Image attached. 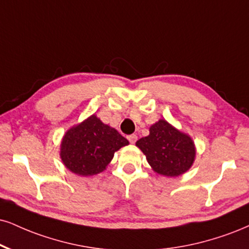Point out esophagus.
I'll list each match as a JSON object with an SVG mask.
<instances>
[{"label":"esophagus","instance_id":"34e87169","mask_svg":"<svg viewBox=\"0 0 249 249\" xmlns=\"http://www.w3.org/2000/svg\"><path fill=\"white\" fill-rule=\"evenodd\" d=\"M128 141H129V142H130L131 144H134V143L137 141V136H136V135H135V134L129 135V136H128Z\"/></svg>","mask_w":249,"mask_h":249}]
</instances>
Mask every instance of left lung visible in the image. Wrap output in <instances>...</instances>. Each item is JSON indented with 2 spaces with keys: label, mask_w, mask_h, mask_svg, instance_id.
<instances>
[{
  "label": "left lung",
  "mask_w": 249,
  "mask_h": 249,
  "mask_svg": "<svg viewBox=\"0 0 249 249\" xmlns=\"http://www.w3.org/2000/svg\"><path fill=\"white\" fill-rule=\"evenodd\" d=\"M156 173L179 177L192 167L196 149L187 134L178 130L166 120H159L150 127V134L136 142Z\"/></svg>",
  "instance_id": "left-lung-1"
}]
</instances>
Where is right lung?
<instances>
[{"mask_svg": "<svg viewBox=\"0 0 249 249\" xmlns=\"http://www.w3.org/2000/svg\"><path fill=\"white\" fill-rule=\"evenodd\" d=\"M129 144L114 128L89 116L64 134L60 157L64 166L82 177L94 176L106 170L114 152Z\"/></svg>", "mask_w": 249, "mask_h": 249, "instance_id": "right-lung-1", "label": "right lung"}]
</instances>
